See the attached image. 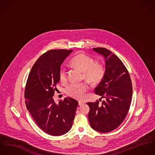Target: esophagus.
<instances>
[{"mask_svg": "<svg viewBox=\"0 0 155 155\" xmlns=\"http://www.w3.org/2000/svg\"><path fill=\"white\" fill-rule=\"evenodd\" d=\"M84 102H81V101H78V104L80 105V106H81V105H83V104H84Z\"/></svg>", "mask_w": 155, "mask_h": 155, "instance_id": "1", "label": "esophagus"}]
</instances>
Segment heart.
Returning a JSON list of instances; mask_svg holds the SVG:
<instances>
[{
	"label": "heart",
	"mask_w": 155,
	"mask_h": 155,
	"mask_svg": "<svg viewBox=\"0 0 155 155\" xmlns=\"http://www.w3.org/2000/svg\"><path fill=\"white\" fill-rule=\"evenodd\" d=\"M70 64L83 72L85 79L91 84L99 83L103 79L105 72L104 65L101 63H95L93 58L83 53L74 56L71 59ZM59 75L61 82L65 83L67 81V71L64 67L60 69ZM88 88V86L86 83H71L67 88V93L72 97L81 99Z\"/></svg>",
	"instance_id": "heart-1"
}]
</instances>
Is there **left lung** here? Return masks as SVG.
Listing matches in <instances>:
<instances>
[{
  "instance_id": "8db88e82",
  "label": "left lung",
  "mask_w": 155,
  "mask_h": 155,
  "mask_svg": "<svg viewBox=\"0 0 155 155\" xmlns=\"http://www.w3.org/2000/svg\"><path fill=\"white\" fill-rule=\"evenodd\" d=\"M93 50L105 61L103 79L94 90L104 98L101 103L88 102L91 127L101 133H108L118 127L125 120L131 102L133 87L130 76L122 62L114 53L103 48Z\"/></svg>"
}]
</instances>
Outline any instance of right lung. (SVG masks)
Here are the masks:
<instances>
[{"mask_svg":"<svg viewBox=\"0 0 155 155\" xmlns=\"http://www.w3.org/2000/svg\"><path fill=\"white\" fill-rule=\"evenodd\" d=\"M72 50H51L42 54L30 71L25 90L27 108L46 133L59 136L72 127L78 102L71 97L56 103L53 96L59 82L61 65Z\"/></svg>","mask_w":155,"mask_h":155,"instance_id":"add662e5","label":"right lung"}]
</instances>
